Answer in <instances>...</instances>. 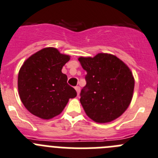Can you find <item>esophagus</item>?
<instances>
[{"mask_svg": "<svg viewBox=\"0 0 158 158\" xmlns=\"http://www.w3.org/2000/svg\"><path fill=\"white\" fill-rule=\"evenodd\" d=\"M75 89H76V92H77L78 96H79V93H80V87H79V86H76V87H75Z\"/></svg>", "mask_w": 158, "mask_h": 158, "instance_id": "obj_1", "label": "esophagus"}]
</instances>
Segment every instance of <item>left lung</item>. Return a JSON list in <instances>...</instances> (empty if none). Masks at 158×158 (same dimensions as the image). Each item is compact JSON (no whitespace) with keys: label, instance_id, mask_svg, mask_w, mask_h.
<instances>
[{"label":"left lung","instance_id":"1","mask_svg":"<svg viewBox=\"0 0 158 158\" xmlns=\"http://www.w3.org/2000/svg\"><path fill=\"white\" fill-rule=\"evenodd\" d=\"M86 72L80 103L86 115L98 123L120 117L130 104L135 80L130 69L116 56L99 53L78 59Z\"/></svg>","mask_w":158,"mask_h":158}]
</instances>
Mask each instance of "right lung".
Here are the masks:
<instances>
[{
    "label": "right lung",
    "mask_w": 158,
    "mask_h": 158,
    "mask_svg": "<svg viewBox=\"0 0 158 158\" xmlns=\"http://www.w3.org/2000/svg\"><path fill=\"white\" fill-rule=\"evenodd\" d=\"M70 56L54 48H46L31 55L22 65L18 89L22 102L31 114L51 119L62 112L70 98L77 94L61 72Z\"/></svg>",
    "instance_id": "right-lung-1"
}]
</instances>
